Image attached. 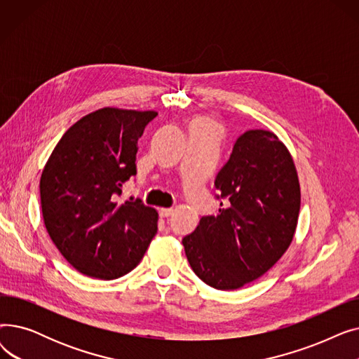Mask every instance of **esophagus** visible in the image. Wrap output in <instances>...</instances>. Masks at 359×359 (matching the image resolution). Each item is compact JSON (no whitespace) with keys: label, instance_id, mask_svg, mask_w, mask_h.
Masks as SVG:
<instances>
[{"label":"esophagus","instance_id":"1","mask_svg":"<svg viewBox=\"0 0 359 359\" xmlns=\"http://www.w3.org/2000/svg\"><path fill=\"white\" fill-rule=\"evenodd\" d=\"M160 217H163V218H167V217H170L173 214V210L172 208H160Z\"/></svg>","mask_w":359,"mask_h":359}]
</instances>
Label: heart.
Instances as JSON below:
<instances>
[{
	"label": "heart",
	"instance_id": "heart-1",
	"mask_svg": "<svg viewBox=\"0 0 359 359\" xmlns=\"http://www.w3.org/2000/svg\"><path fill=\"white\" fill-rule=\"evenodd\" d=\"M194 125L201 126V128H203V129H208V130L214 132V134H218V130H219L218 123H217L214 119H211V118H201V119H198Z\"/></svg>",
	"mask_w": 359,
	"mask_h": 359
}]
</instances>
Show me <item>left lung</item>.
Segmentation results:
<instances>
[{
	"instance_id": "1",
	"label": "left lung",
	"mask_w": 359,
	"mask_h": 359,
	"mask_svg": "<svg viewBox=\"0 0 359 359\" xmlns=\"http://www.w3.org/2000/svg\"><path fill=\"white\" fill-rule=\"evenodd\" d=\"M215 186L227 206L217 217H202L182 243L206 285L237 290L265 275L292 243L301 205L298 173L273 132L252 129L236 141Z\"/></svg>"
}]
</instances>
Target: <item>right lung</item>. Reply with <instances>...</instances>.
<instances>
[{
	"label": "right lung",
	"instance_id": "add662e5",
	"mask_svg": "<svg viewBox=\"0 0 359 359\" xmlns=\"http://www.w3.org/2000/svg\"><path fill=\"white\" fill-rule=\"evenodd\" d=\"M154 110L103 107L67 129L41 176L45 227L83 275L116 279L134 269L157 233L158 212L141 201L119 203L137 175L138 140Z\"/></svg>",
	"mask_w": 359,
	"mask_h": 359
}]
</instances>
